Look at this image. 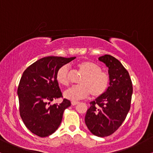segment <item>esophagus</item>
Masks as SVG:
<instances>
[{"mask_svg": "<svg viewBox=\"0 0 153 153\" xmlns=\"http://www.w3.org/2000/svg\"><path fill=\"white\" fill-rule=\"evenodd\" d=\"M78 103H79L78 101H71V104L73 105V106H75V105L78 104Z\"/></svg>", "mask_w": 153, "mask_h": 153, "instance_id": "esophagus-1", "label": "esophagus"}]
</instances>
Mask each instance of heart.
<instances>
[{"instance_id":"obj_1","label":"heart","mask_w":153,"mask_h":153,"mask_svg":"<svg viewBox=\"0 0 153 153\" xmlns=\"http://www.w3.org/2000/svg\"><path fill=\"white\" fill-rule=\"evenodd\" d=\"M77 68L82 74L79 80L80 85H74L64 92V97L71 101L85 99L91 94L94 97H99L106 92L109 85V76L101 71L99 65L82 61L77 64ZM71 69L68 65L61 66L56 73V80L62 85H68L70 82Z\"/></svg>"}]
</instances>
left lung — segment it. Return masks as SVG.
Listing matches in <instances>:
<instances>
[{
    "label": "left lung",
    "mask_w": 153,
    "mask_h": 153,
    "mask_svg": "<svg viewBox=\"0 0 153 153\" xmlns=\"http://www.w3.org/2000/svg\"><path fill=\"white\" fill-rule=\"evenodd\" d=\"M108 68L109 86L102 96L90 103L85 122L96 136H108L122 125L130 108L132 84L129 73L117 59L109 54L99 57Z\"/></svg>",
    "instance_id": "obj_1"
}]
</instances>
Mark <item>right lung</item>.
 Segmentation results:
<instances>
[{
	"instance_id": "right-lung-1",
	"label": "right lung",
	"mask_w": 153,
	"mask_h": 153,
	"mask_svg": "<svg viewBox=\"0 0 153 153\" xmlns=\"http://www.w3.org/2000/svg\"><path fill=\"white\" fill-rule=\"evenodd\" d=\"M75 58L43 57L23 73L17 91L19 111L24 124L33 134L45 137L59 127L63 112L71 103L64 99L59 104L50 105L51 101L62 96L56 73L61 66Z\"/></svg>"
}]
</instances>
